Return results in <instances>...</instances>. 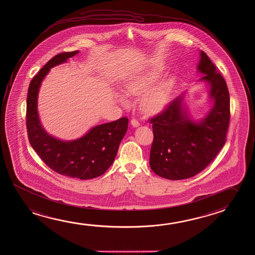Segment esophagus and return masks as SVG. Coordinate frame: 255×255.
Here are the masks:
<instances>
[{
    "mask_svg": "<svg viewBox=\"0 0 255 255\" xmlns=\"http://www.w3.org/2000/svg\"><path fill=\"white\" fill-rule=\"evenodd\" d=\"M130 125H131V126L134 127V128H136V127L139 126V123H138V120H136V119H131Z\"/></svg>",
    "mask_w": 255,
    "mask_h": 255,
    "instance_id": "esophagus-1",
    "label": "esophagus"
}]
</instances>
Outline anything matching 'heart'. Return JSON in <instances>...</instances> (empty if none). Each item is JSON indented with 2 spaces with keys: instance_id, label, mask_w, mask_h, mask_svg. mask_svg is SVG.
<instances>
[{
  "instance_id": "obj_1",
  "label": "heart",
  "mask_w": 255,
  "mask_h": 255,
  "mask_svg": "<svg viewBox=\"0 0 255 255\" xmlns=\"http://www.w3.org/2000/svg\"><path fill=\"white\" fill-rule=\"evenodd\" d=\"M163 69L161 67H150L132 75L126 84V92L130 96H142L139 107L144 113L155 114L162 111L170 101L174 78L165 76L158 83ZM124 101L123 98H120Z\"/></svg>"
}]
</instances>
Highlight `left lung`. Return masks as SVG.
I'll return each mask as SVG.
<instances>
[{
  "instance_id": "1",
  "label": "left lung",
  "mask_w": 255,
  "mask_h": 255,
  "mask_svg": "<svg viewBox=\"0 0 255 255\" xmlns=\"http://www.w3.org/2000/svg\"><path fill=\"white\" fill-rule=\"evenodd\" d=\"M198 82L208 85L212 108L198 119L188 113L187 92L177 97L163 113L153 117L154 140L150 164L155 174L168 180L191 178L203 171L224 146L230 124V93L225 80L203 50L197 65Z\"/></svg>"
}]
</instances>
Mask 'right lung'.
I'll return each instance as SVG.
<instances>
[{
  "instance_id": "obj_1",
  "label": "right lung",
  "mask_w": 255,
  "mask_h": 255,
  "mask_svg": "<svg viewBox=\"0 0 255 255\" xmlns=\"http://www.w3.org/2000/svg\"><path fill=\"white\" fill-rule=\"evenodd\" d=\"M79 50L56 55L30 83L26 100V129L30 144L42 161L61 175L89 180L102 175L117 156L120 142L128 128V119L94 126L84 136L63 140L47 132L38 113V94L50 68L67 62Z\"/></svg>"
}]
</instances>
